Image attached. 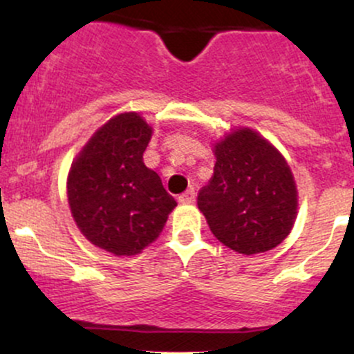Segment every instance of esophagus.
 I'll return each instance as SVG.
<instances>
[{
  "instance_id": "esophagus-1",
  "label": "esophagus",
  "mask_w": 354,
  "mask_h": 354,
  "mask_svg": "<svg viewBox=\"0 0 354 354\" xmlns=\"http://www.w3.org/2000/svg\"><path fill=\"white\" fill-rule=\"evenodd\" d=\"M178 201L183 203V205H191V203H194V189L185 191V193L178 196Z\"/></svg>"
}]
</instances>
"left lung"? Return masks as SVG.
<instances>
[{"label":"left lung","instance_id":"left-lung-1","mask_svg":"<svg viewBox=\"0 0 354 354\" xmlns=\"http://www.w3.org/2000/svg\"><path fill=\"white\" fill-rule=\"evenodd\" d=\"M213 151V178L198 194L211 233L241 254L273 250L291 233L298 213L290 165L251 128L233 129Z\"/></svg>","mask_w":354,"mask_h":354}]
</instances>
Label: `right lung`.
<instances>
[{"mask_svg":"<svg viewBox=\"0 0 354 354\" xmlns=\"http://www.w3.org/2000/svg\"><path fill=\"white\" fill-rule=\"evenodd\" d=\"M153 128L120 113L89 138L68 173V203L83 236L115 256H133L161 234L176 206L143 163Z\"/></svg>","mask_w":354,"mask_h":354,"instance_id":"1","label":"right lung"}]
</instances>
